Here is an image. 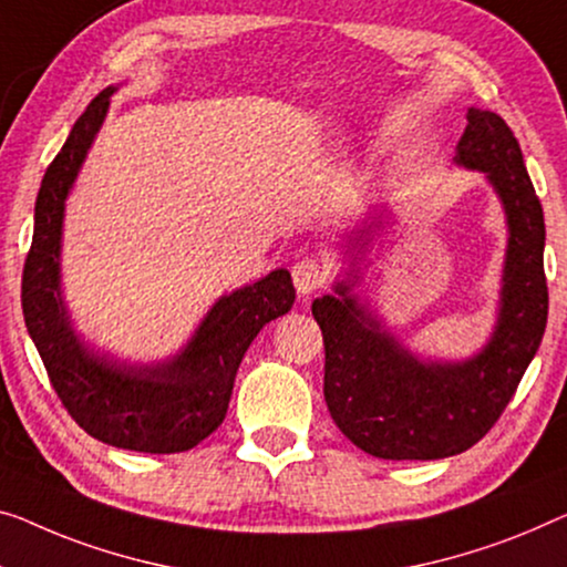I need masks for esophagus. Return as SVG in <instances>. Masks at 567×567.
Segmentation results:
<instances>
[{"label":"esophagus","mask_w":567,"mask_h":567,"mask_svg":"<svg viewBox=\"0 0 567 567\" xmlns=\"http://www.w3.org/2000/svg\"><path fill=\"white\" fill-rule=\"evenodd\" d=\"M292 282H295V290H298L302 298H308V295L323 290L328 282V269L320 265L318 259L306 257L292 267Z\"/></svg>","instance_id":"34e87169"}]
</instances>
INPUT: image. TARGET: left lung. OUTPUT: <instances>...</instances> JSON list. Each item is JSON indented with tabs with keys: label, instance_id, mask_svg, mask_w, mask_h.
Masks as SVG:
<instances>
[{
	"label": "left lung",
	"instance_id": "8db88e82",
	"mask_svg": "<svg viewBox=\"0 0 567 567\" xmlns=\"http://www.w3.org/2000/svg\"><path fill=\"white\" fill-rule=\"evenodd\" d=\"M466 120L455 165L486 175L509 226L499 318L484 349L466 361H422L361 306L349 282L312 300L326 346L328 412L374 458L435 461L476 445L517 392L547 326L545 216L519 142L499 114L471 106ZM377 224L357 231L359 239L367 244Z\"/></svg>",
	"mask_w": 567,
	"mask_h": 567
}]
</instances>
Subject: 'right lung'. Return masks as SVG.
I'll return each instance as SVG.
<instances>
[{"label": "right lung", "instance_id": "1", "mask_svg": "<svg viewBox=\"0 0 567 567\" xmlns=\"http://www.w3.org/2000/svg\"><path fill=\"white\" fill-rule=\"evenodd\" d=\"M114 91L91 101L42 177L22 272L24 326L68 415L91 437L124 451L181 453L221 425L244 353L269 320L292 308L295 287L287 269H275L224 295L188 346L163 364L132 367L83 346L61 298L63 214Z\"/></svg>", "mask_w": 567, "mask_h": 567}]
</instances>
